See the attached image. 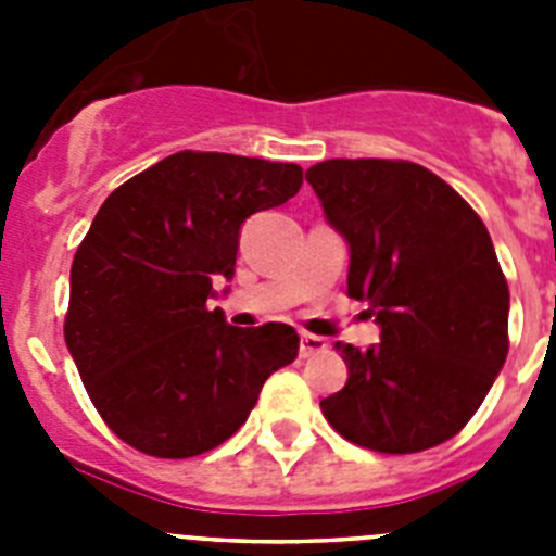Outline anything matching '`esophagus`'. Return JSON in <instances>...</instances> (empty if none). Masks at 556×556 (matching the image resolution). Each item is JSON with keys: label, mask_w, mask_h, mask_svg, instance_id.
<instances>
[{"label": "esophagus", "mask_w": 556, "mask_h": 556, "mask_svg": "<svg viewBox=\"0 0 556 556\" xmlns=\"http://www.w3.org/2000/svg\"><path fill=\"white\" fill-rule=\"evenodd\" d=\"M328 342L317 333H301V358L317 356V353H326Z\"/></svg>", "instance_id": "34e87169"}]
</instances>
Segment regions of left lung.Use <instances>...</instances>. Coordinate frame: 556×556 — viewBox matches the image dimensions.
Wrapping results in <instances>:
<instances>
[{"label": "left lung", "instance_id": "1", "mask_svg": "<svg viewBox=\"0 0 556 556\" xmlns=\"http://www.w3.org/2000/svg\"><path fill=\"white\" fill-rule=\"evenodd\" d=\"M306 180L351 248L348 294L381 342H337L345 387L320 409L378 454H417L465 429L507 362L509 287L473 208L412 161L333 159Z\"/></svg>", "mask_w": 556, "mask_h": 556}]
</instances>
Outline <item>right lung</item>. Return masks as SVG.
Returning a JSON list of instances; mask_svg holds the SVG:
<instances>
[{
  "mask_svg": "<svg viewBox=\"0 0 556 556\" xmlns=\"http://www.w3.org/2000/svg\"><path fill=\"white\" fill-rule=\"evenodd\" d=\"M301 186L298 164L184 150L108 194L75 253L63 333L91 404L127 445L159 459L217 448L292 365V326H228L208 301L233 278L244 219Z\"/></svg>",
  "mask_w": 556,
  "mask_h": 556,
  "instance_id": "right-lung-1",
  "label": "right lung"
}]
</instances>
